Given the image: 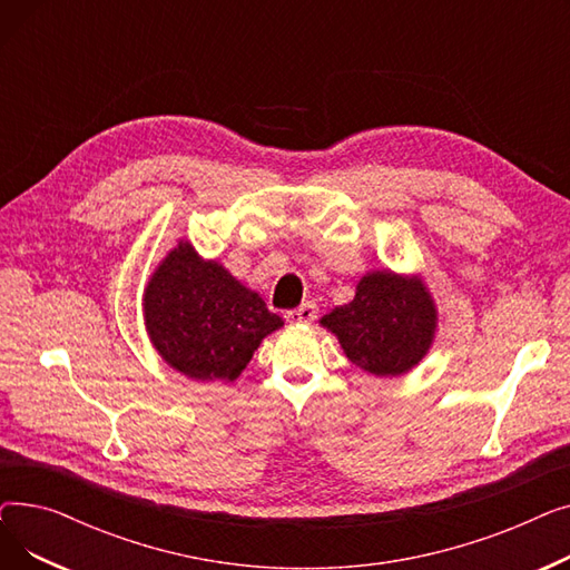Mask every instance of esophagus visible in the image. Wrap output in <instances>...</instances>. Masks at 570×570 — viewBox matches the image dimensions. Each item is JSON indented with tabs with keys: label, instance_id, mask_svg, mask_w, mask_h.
I'll use <instances>...</instances> for the list:
<instances>
[{
	"label": "esophagus",
	"instance_id": "obj_1",
	"mask_svg": "<svg viewBox=\"0 0 570 570\" xmlns=\"http://www.w3.org/2000/svg\"><path fill=\"white\" fill-rule=\"evenodd\" d=\"M316 314H318V307L307 301V303H303L297 309L286 312V321H288V323H312V321L316 318Z\"/></svg>",
	"mask_w": 570,
	"mask_h": 570
}]
</instances>
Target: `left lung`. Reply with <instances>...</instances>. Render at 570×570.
Returning <instances> with one entry per match:
<instances>
[{"instance_id":"8db88e82","label":"left lung","mask_w":570,"mask_h":570,"mask_svg":"<svg viewBox=\"0 0 570 570\" xmlns=\"http://www.w3.org/2000/svg\"><path fill=\"white\" fill-rule=\"evenodd\" d=\"M333 333L348 361L372 376H404L430 353L439 309L417 273L370 269L355 284L353 301L318 321Z\"/></svg>"}]
</instances>
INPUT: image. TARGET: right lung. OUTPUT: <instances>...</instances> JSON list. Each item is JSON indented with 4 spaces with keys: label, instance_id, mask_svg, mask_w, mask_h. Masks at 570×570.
Instances as JSON below:
<instances>
[{
    "label": "right lung",
    "instance_id": "right-lung-1",
    "mask_svg": "<svg viewBox=\"0 0 570 570\" xmlns=\"http://www.w3.org/2000/svg\"><path fill=\"white\" fill-rule=\"evenodd\" d=\"M142 321L161 361L194 381H235L261 342L284 325L263 297L203 258L187 237L155 265L142 291Z\"/></svg>",
    "mask_w": 570,
    "mask_h": 570
}]
</instances>
